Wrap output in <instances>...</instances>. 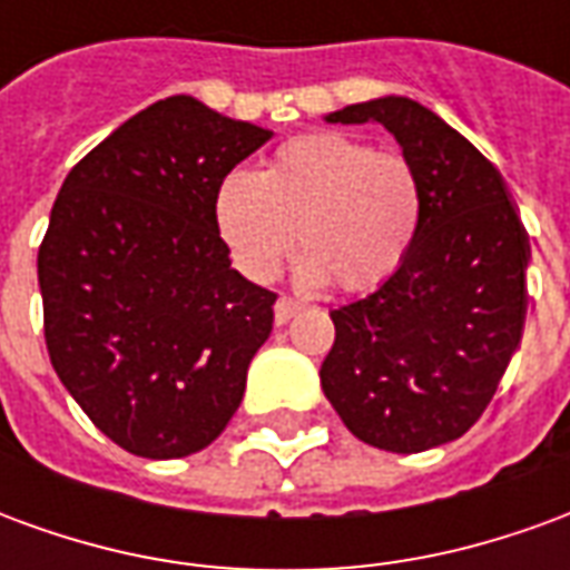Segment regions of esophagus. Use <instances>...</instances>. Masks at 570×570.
Segmentation results:
<instances>
[{
  "instance_id": "obj_1",
  "label": "esophagus",
  "mask_w": 570,
  "mask_h": 570,
  "mask_svg": "<svg viewBox=\"0 0 570 570\" xmlns=\"http://www.w3.org/2000/svg\"><path fill=\"white\" fill-rule=\"evenodd\" d=\"M298 311H302V305H298L296 298L281 296L277 302H274V323H277V326H284V323H289L293 317H296Z\"/></svg>"
}]
</instances>
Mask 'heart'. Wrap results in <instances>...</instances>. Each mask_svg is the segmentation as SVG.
Masks as SVG:
<instances>
[{"label": "heart", "instance_id": "obj_1", "mask_svg": "<svg viewBox=\"0 0 570 570\" xmlns=\"http://www.w3.org/2000/svg\"><path fill=\"white\" fill-rule=\"evenodd\" d=\"M213 219L232 259L253 281H272L305 249L308 284L370 289L403 265L419 237L421 188L396 151L338 130L281 142L262 174L232 170L213 195Z\"/></svg>", "mask_w": 570, "mask_h": 570}]
</instances>
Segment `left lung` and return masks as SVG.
<instances>
[{
  "label": "left lung",
  "instance_id": "obj_1",
  "mask_svg": "<svg viewBox=\"0 0 570 570\" xmlns=\"http://www.w3.org/2000/svg\"><path fill=\"white\" fill-rule=\"evenodd\" d=\"M323 118L382 125L421 188L419 237L403 265L370 296L330 311L323 394L375 449H436L476 424L522 342L525 225L498 167L419 100L387 94Z\"/></svg>",
  "mask_w": 570,
  "mask_h": 570
}]
</instances>
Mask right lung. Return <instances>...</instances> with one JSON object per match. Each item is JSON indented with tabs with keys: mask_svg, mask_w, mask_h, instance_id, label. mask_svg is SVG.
I'll return each mask as SVG.
<instances>
[{
	"mask_svg": "<svg viewBox=\"0 0 570 570\" xmlns=\"http://www.w3.org/2000/svg\"><path fill=\"white\" fill-rule=\"evenodd\" d=\"M268 137L176 94L112 130L60 186L39 247L45 345L125 452H200L244 400L277 296L232 268L213 195Z\"/></svg>",
	"mask_w": 570,
	"mask_h": 570,
	"instance_id": "1",
	"label": "right lung"
}]
</instances>
